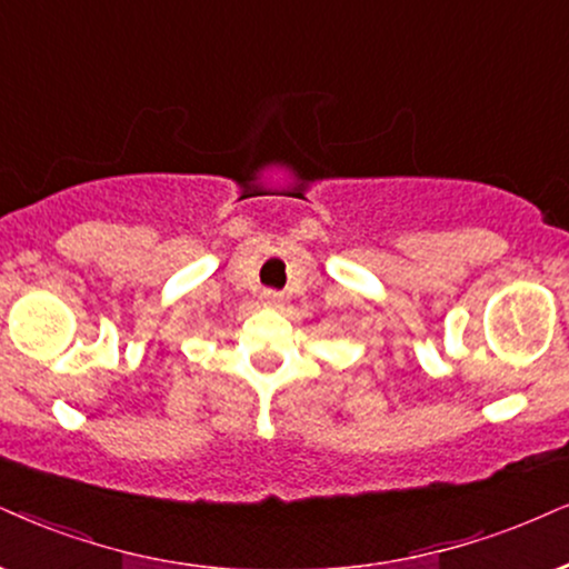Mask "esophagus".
I'll return each mask as SVG.
<instances>
[{
  "mask_svg": "<svg viewBox=\"0 0 569 569\" xmlns=\"http://www.w3.org/2000/svg\"><path fill=\"white\" fill-rule=\"evenodd\" d=\"M261 300L266 306H277L279 303V292H273V290H263L261 292Z\"/></svg>",
  "mask_w": 569,
  "mask_h": 569,
  "instance_id": "34e87169",
  "label": "esophagus"
}]
</instances>
